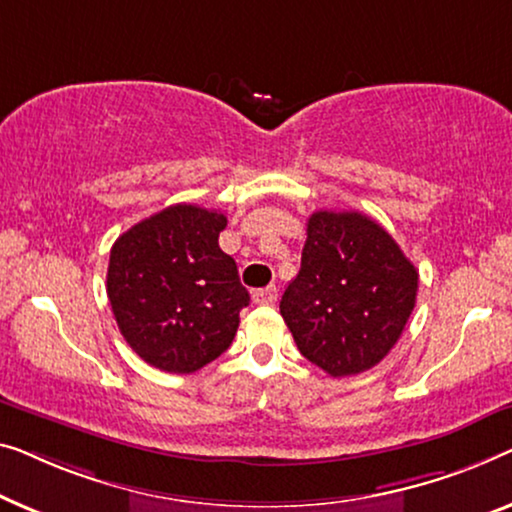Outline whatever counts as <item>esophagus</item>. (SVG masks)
Segmentation results:
<instances>
[{"label": "esophagus", "mask_w": 512, "mask_h": 512, "mask_svg": "<svg viewBox=\"0 0 512 512\" xmlns=\"http://www.w3.org/2000/svg\"><path fill=\"white\" fill-rule=\"evenodd\" d=\"M276 299H278L276 285H269V287H264V290L253 292V301L259 306H273L276 304Z\"/></svg>", "instance_id": "esophagus-1"}]
</instances>
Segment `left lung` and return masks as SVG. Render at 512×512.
<instances>
[{"instance_id":"8db88e82","label":"left lung","mask_w":512,"mask_h":512,"mask_svg":"<svg viewBox=\"0 0 512 512\" xmlns=\"http://www.w3.org/2000/svg\"><path fill=\"white\" fill-rule=\"evenodd\" d=\"M306 234L280 315L308 362L334 378L357 376L399 341L415 308L417 269L364 213L318 211Z\"/></svg>"}]
</instances>
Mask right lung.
Returning <instances> with one entry per match:
<instances>
[{
	"label": "right lung",
	"instance_id": "right-lung-1",
	"mask_svg": "<svg viewBox=\"0 0 512 512\" xmlns=\"http://www.w3.org/2000/svg\"><path fill=\"white\" fill-rule=\"evenodd\" d=\"M227 215L176 204L141 220L111 248L106 294L143 362L194 373L232 345L250 294L218 246Z\"/></svg>",
	"mask_w": 512,
	"mask_h": 512
}]
</instances>
